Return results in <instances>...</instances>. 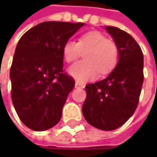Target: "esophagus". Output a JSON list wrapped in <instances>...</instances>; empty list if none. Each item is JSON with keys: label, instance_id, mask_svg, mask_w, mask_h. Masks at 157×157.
<instances>
[{"label": "esophagus", "instance_id": "34e87169", "mask_svg": "<svg viewBox=\"0 0 157 157\" xmlns=\"http://www.w3.org/2000/svg\"><path fill=\"white\" fill-rule=\"evenodd\" d=\"M75 87L76 88H84V84H82V83H80L78 82H75Z\"/></svg>", "mask_w": 157, "mask_h": 157}]
</instances>
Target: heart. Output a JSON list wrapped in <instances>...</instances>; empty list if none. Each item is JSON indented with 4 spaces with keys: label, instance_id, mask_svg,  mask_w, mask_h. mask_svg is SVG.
<instances>
[{
    "label": "heart",
    "instance_id": "obj_1",
    "mask_svg": "<svg viewBox=\"0 0 157 157\" xmlns=\"http://www.w3.org/2000/svg\"><path fill=\"white\" fill-rule=\"evenodd\" d=\"M83 52L84 60L68 68V74L80 82L94 79L98 73L102 75L109 74L118 63V46L99 32L82 35L77 43L69 40L63 47V55L67 63L77 60Z\"/></svg>",
    "mask_w": 157,
    "mask_h": 157
}]
</instances>
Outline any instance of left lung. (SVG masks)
Listing matches in <instances>:
<instances>
[{
    "label": "left lung",
    "instance_id": "1",
    "mask_svg": "<svg viewBox=\"0 0 157 157\" xmlns=\"http://www.w3.org/2000/svg\"><path fill=\"white\" fill-rule=\"evenodd\" d=\"M105 30L118 46V63L106 78L85 86L82 110L88 124L111 131L122 126L137 107L144 82V55L129 33L113 26Z\"/></svg>",
    "mask_w": 157,
    "mask_h": 157
}]
</instances>
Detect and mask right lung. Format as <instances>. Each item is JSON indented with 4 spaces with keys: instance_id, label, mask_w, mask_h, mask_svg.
<instances>
[{
    "instance_id": "right-lung-1",
    "label": "right lung",
    "mask_w": 157,
    "mask_h": 157,
    "mask_svg": "<svg viewBox=\"0 0 157 157\" xmlns=\"http://www.w3.org/2000/svg\"><path fill=\"white\" fill-rule=\"evenodd\" d=\"M82 22L44 21L19 40L10 71L12 100L21 121L44 131L58 124L75 80L63 73V44Z\"/></svg>"
}]
</instances>
